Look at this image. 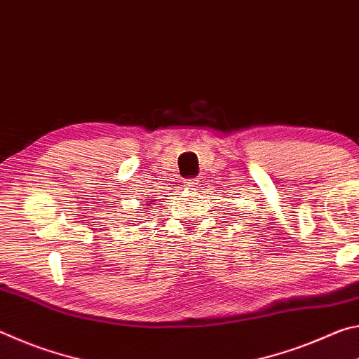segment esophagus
<instances>
[{
	"instance_id": "obj_1",
	"label": "esophagus",
	"mask_w": 359,
	"mask_h": 359,
	"mask_svg": "<svg viewBox=\"0 0 359 359\" xmlns=\"http://www.w3.org/2000/svg\"><path fill=\"white\" fill-rule=\"evenodd\" d=\"M199 185H201V184H199L198 179H187L185 180V187L190 188V190H194V188H198Z\"/></svg>"
}]
</instances>
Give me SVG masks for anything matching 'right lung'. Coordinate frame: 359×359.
<instances>
[{"label":"right lung","mask_w":359,"mask_h":359,"mask_svg":"<svg viewBox=\"0 0 359 359\" xmlns=\"http://www.w3.org/2000/svg\"><path fill=\"white\" fill-rule=\"evenodd\" d=\"M147 205H149L147 209H150V205H154V201H149V203H147ZM142 209H145V208H142Z\"/></svg>","instance_id":"add662e5"}]
</instances>
